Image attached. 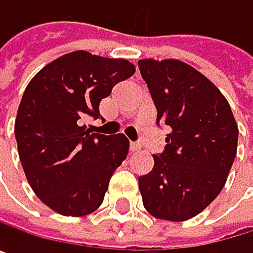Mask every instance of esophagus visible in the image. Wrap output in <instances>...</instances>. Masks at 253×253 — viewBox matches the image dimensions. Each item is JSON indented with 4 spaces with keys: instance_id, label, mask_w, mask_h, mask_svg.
Here are the masks:
<instances>
[{
    "instance_id": "esophagus-1",
    "label": "esophagus",
    "mask_w": 253,
    "mask_h": 253,
    "mask_svg": "<svg viewBox=\"0 0 253 253\" xmlns=\"http://www.w3.org/2000/svg\"><path fill=\"white\" fill-rule=\"evenodd\" d=\"M129 150H130V153H136V151H139V150H141V145H139V144H136V142H130Z\"/></svg>"
}]
</instances>
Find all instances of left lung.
<instances>
[{"label":"left lung","instance_id":"8db88e82","mask_svg":"<svg viewBox=\"0 0 253 253\" xmlns=\"http://www.w3.org/2000/svg\"><path fill=\"white\" fill-rule=\"evenodd\" d=\"M157 108V126H169L154 168L139 176L144 208L156 218L185 221L221 193L237 151L239 129L222 93L193 66L173 59L138 62Z\"/></svg>","mask_w":253,"mask_h":253}]
</instances>
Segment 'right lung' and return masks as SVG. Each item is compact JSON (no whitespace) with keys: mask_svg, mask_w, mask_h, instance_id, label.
<instances>
[{"mask_svg":"<svg viewBox=\"0 0 253 253\" xmlns=\"http://www.w3.org/2000/svg\"><path fill=\"white\" fill-rule=\"evenodd\" d=\"M135 66L87 51L68 53L28 84L14 123L19 157L38 199L65 216H84L103 202L114 170L129 153L121 133H90L81 121L99 118V103Z\"/></svg>","mask_w":253,"mask_h":253,"instance_id":"1","label":"right lung"}]
</instances>
